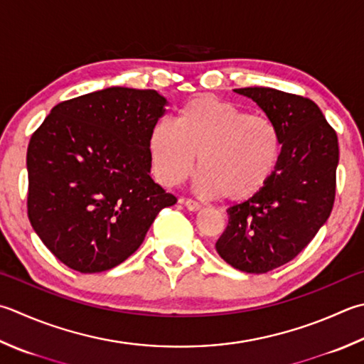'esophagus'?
<instances>
[{"mask_svg":"<svg viewBox=\"0 0 364 364\" xmlns=\"http://www.w3.org/2000/svg\"><path fill=\"white\" fill-rule=\"evenodd\" d=\"M181 201L185 204V208H187L188 210L196 212V210H200L203 208L200 203L195 201V200H190V198H185V200H181Z\"/></svg>","mask_w":364,"mask_h":364,"instance_id":"esophagus-1","label":"esophagus"}]
</instances>
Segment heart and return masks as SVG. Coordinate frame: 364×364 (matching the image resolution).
<instances>
[{"instance_id": "obj_1", "label": "heart", "mask_w": 364, "mask_h": 364, "mask_svg": "<svg viewBox=\"0 0 364 364\" xmlns=\"http://www.w3.org/2000/svg\"><path fill=\"white\" fill-rule=\"evenodd\" d=\"M284 136L276 122L231 101L200 97L161 120L149 136L156 181L176 187L201 171V191L242 203L267 187L279 168Z\"/></svg>"}]
</instances>
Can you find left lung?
Wrapping results in <instances>:
<instances>
[{
	"mask_svg": "<svg viewBox=\"0 0 364 364\" xmlns=\"http://www.w3.org/2000/svg\"><path fill=\"white\" fill-rule=\"evenodd\" d=\"M277 123L284 136L279 168L267 187L235 204L215 242L226 263L264 274L289 263L330 217L339 161L338 134L309 98L269 87L236 88Z\"/></svg>",
	"mask_w": 364,
	"mask_h": 364,
	"instance_id": "1",
	"label": "left lung"
}]
</instances>
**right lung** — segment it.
I'll return each instance as SVG.
<instances>
[{
  "mask_svg": "<svg viewBox=\"0 0 364 364\" xmlns=\"http://www.w3.org/2000/svg\"><path fill=\"white\" fill-rule=\"evenodd\" d=\"M166 105L155 90L109 87L60 102L33 133L28 218L71 269L123 263L159 212L177 203L150 177L149 136Z\"/></svg>",
  "mask_w": 364,
  "mask_h": 364,
  "instance_id": "1",
  "label": "right lung"
}]
</instances>
